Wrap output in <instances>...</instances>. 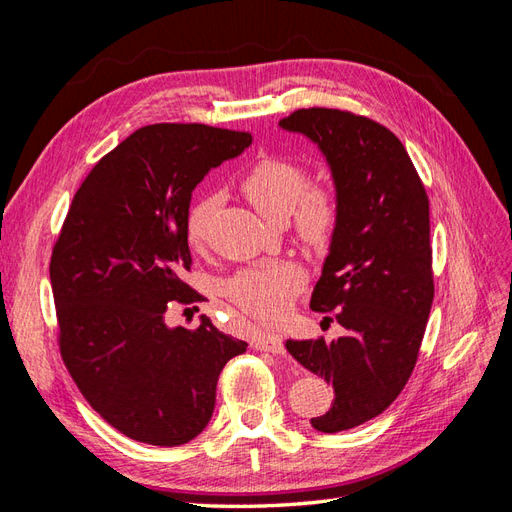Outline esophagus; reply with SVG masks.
Returning a JSON list of instances; mask_svg holds the SVG:
<instances>
[{"label": "esophagus", "mask_w": 512, "mask_h": 512, "mask_svg": "<svg viewBox=\"0 0 512 512\" xmlns=\"http://www.w3.org/2000/svg\"><path fill=\"white\" fill-rule=\"evenodd\" d=\"M254 348L260 352H271V354H284V342L280 335H273V333H258L254 337Z\"/></svg>", "instance_id": "1"}]
</instances>
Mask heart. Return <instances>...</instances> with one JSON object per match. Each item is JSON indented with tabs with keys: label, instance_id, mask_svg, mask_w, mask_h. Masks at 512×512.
<instances>
[{
	"label": "heart",
	"instance_id": "b5f03b06",
	"mask_svg": "<svg viewBox=\"0 0 512 512\" xmlns=\"http://www.w3.org/2000/svg\"><path fill=\"white\" fill-rule=\"evenodd\" d=\"M307 170L284 158H262L241 179V190L254 209L271 222L294 218L299 237L320 245L327 241L339 220L337 194L329 185H307ZM215 198L205 196L192 205L185 220V237L192 250L207 243ZM307 282V271L297 260H265L241 269L226 282L228 299L245 314L260 320H280L294 294Z\"/></svg>",
	"mask_w": 512,
	"mask_h": 512
}]
</instances>
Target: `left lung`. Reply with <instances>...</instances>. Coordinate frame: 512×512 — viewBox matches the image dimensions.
Returning <instances> with one entry per match:
<instances>
[{
    "label": "left lung",
    "mask_w": 512,
    "mask_h": 512,
    "mask_svg": "<svg viewBox=\"0 0 512 512\" xmlns=\"http://www.w3.org/2000/svg\"><path fill=\"white\" fill-rule=\"evenodd\" d=\"M280 128L318 145L339 203L309 307L335 309L344 335L286 342L305 369L333 384V404L312 427L337 433L389 408L416 365L433 303L429 200L406 147L376 121L301 108Z\"/></svg>",
    "instance_id": "obj_1"
}]
</instances>
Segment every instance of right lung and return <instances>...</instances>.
<instances>
[{"label": "right lung", "mask_w": 512, "mask_h": 512, "mask_svg": "<svg viewBox=\"0 0 512 512\" xmlns=\"http://www.w3.org/2000/svg\"><path fill=\"white\" fill-rule=\"evenodd\" d=\"M252 145L247 132L156 123L91 168L51 256L59 350L108 425L153 446L194 440L211 421L220 371L247 344L200 316L168 327L173 301H200L181 280L185 220L211 168Z\"/></svg>", "instance_id": "right-lung-1"}]
</instances>
